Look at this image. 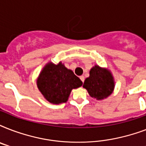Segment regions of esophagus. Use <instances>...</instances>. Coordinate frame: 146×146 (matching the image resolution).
Here are the masks:
<instances>
[{"mask_svg": "<svg viewBox=\"0 0 146 146\" xmlns=\"http://www.w3.org/2000/svg\"><path fill=\"white\" fill-rule=\"evenodd\" d=\"M80 80H81V81H82V82H84V80H85V77L84 76H80Z\"/></svg>", "mask_w": 146, "mask_h": 146, "instance_id": "obj_1", "label": "esophagus"}]
</instances>
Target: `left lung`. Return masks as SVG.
I'll list each match as a JSON object with an SVG mask.
<instances>
[{
  "label": "left lung",
  "instance_id": "8db88e82",
  "mask_svg": "<svg viewBox=\"0 0 146 146\" xmlns=\"http://www.w3.org/2000/svg\"><path fill=\"white\" fill-rule=\"evenodd\" d=\"M83 88L96 99L108 98L114 89V80L111 71L96 65L89 71V76L85 80Z\"/></svg>",
  "mask_w": 146,
  "mask_h": 146
}]
</instances>
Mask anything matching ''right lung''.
Returning a JSON list of instances; mask_svg holds the SVG:
<instances>
[{"label":"right lung","instance_id":"obj_1","mask_svg":"<svg viewBox=\"0 0 146 146\" xmlns=\"http://www.w3.org/2000/svg\"><path fill=\"white\" fill-rule=\"evenodd\" d=\"M82 85L80 78L61 62L58 64L49 62L42 69L37 80V86L44 98L55 104L67 102L72 89Z\"/></svg>","mask_w":146,"mask_h":146}]
</instances>
